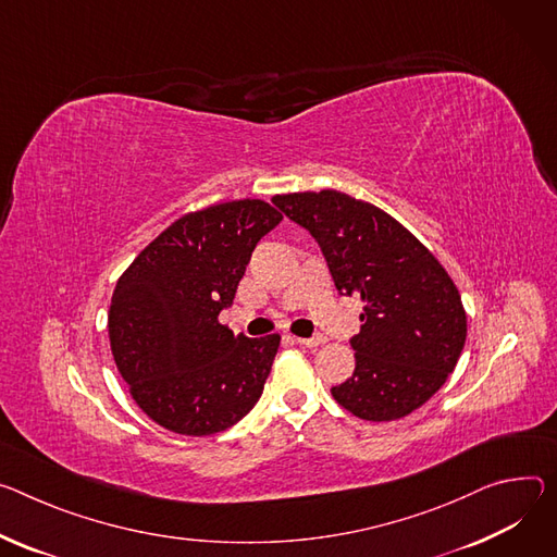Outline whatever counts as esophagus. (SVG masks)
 I'll return each instance as SVG.
<instances>
[{
	"label": "esophagus",
	"instance_id": "obj_1",
	"mask_svg": "<svg viewBox=\"0 0 557 557\" xmlns=\"http://www.w3.org/2000/svg\"><path fill=\"white\" fill-rule=\"evenodd\" d=\"M293 342L295 344H299V346H307V348H315V346H320L322 342H324V337H293Z\"/></svg>",
	"mask_w": 557,
	"mask_h": 557
}]
</instances>
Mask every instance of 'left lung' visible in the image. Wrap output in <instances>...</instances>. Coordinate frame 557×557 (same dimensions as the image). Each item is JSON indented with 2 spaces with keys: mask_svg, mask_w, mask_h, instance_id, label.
<instances>
[{
  "mask_svg": "<svg viewBox=\"0 0 557 557\" xmlns=\"http://www.w3.org/2000/svg\"><path fill=\"white\" fill-rule=\"evenodd\" d=\"M273 205L315 237L337 293L362 299V329L350 337L356 371L331 388L337 404L371 422L420 409L453 373L467 339V313L448 273L369 201L309 190L275 195Z\"/></svg>",
  "mask_w": 557,
  "mask_h": 557,
  "instance_id": "1",
  "label": "left lung"
}]
</instances>
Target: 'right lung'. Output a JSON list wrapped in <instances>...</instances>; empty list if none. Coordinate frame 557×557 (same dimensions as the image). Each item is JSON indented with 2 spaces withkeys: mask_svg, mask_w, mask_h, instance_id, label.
Instances as JSON below:
<instances>
[{
  "mask_svg": "<svg viewBox=\"0 0 557 557\" xmlns=\"http://www.w3.org/2000/svg\"><path fill=\"white\" fill-rule=\"evenodd\" d=\"M282 222L262 199L188 213L117 280L109 311L115 364L137 407L180 435H213L256 407L280 335L220 324L258 242Z\"/></svg>",
  "mask_w": 557,
  "mask_h": 557,
  "instance_id": "1",
  "label": "right lung"
}]
</instances>
